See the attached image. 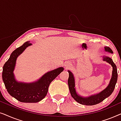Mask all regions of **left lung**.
<instances>
[{"mask_svg":"<svg viewBox=\"0 0 121 121\" xmlns=\"http://www.w3.org/2000/svg\"><path fill=\"white\" fill-rule=\"evenodd\" d=\"M105 50L107 52L113 53L112 49L108 47H105ZM104 60L106 61L108 63H110L112 67H113V70H112V78L111 79L110 84L105 90L102 91L100 93L96 95H92L91 96L87 97H83L78 95L76 92L75 87V82H74V78L73 75L72 73L68 70L69 72V78L68 80V84L69 89L70 90V92L71 95L74 100L78 103L82 104L84 105H96L97 104L100 103L102 101L105 100L106 98L108 97L111 94L113 91L115 89L116 84L117 81V77H118V74H117V67L116 64L112 60V59L110 57H104Z\"/></svg>","mask_w":121,"mask_h":121,"instance_id":"obj_1","label":"left lung"}]
</instances>
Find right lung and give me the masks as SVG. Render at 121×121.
I'll return each instance as SVG.
<instances>
[{
    "label": "right lung",
    "mask_w": 121,
    "mask_h": 121,
    "mask_svg": "<svg viewBox=\"0 0 121 121\" xmlns=\"http://www.w3.org/2000/svg\"><path fill=\"white\" fill-rule=\"evenodd\" d=\"M31 44L30 42H26L13 51L3 66L2 78L6 89L11 96L20 102L35 103L44 98L48 92L49 84L63 72L64 68L60 67L48 72L37 82L33 83L16 82L13 73L16 58L26 47Z\"/></svg>",
    "instance_id": "1"
}]
</instances>
